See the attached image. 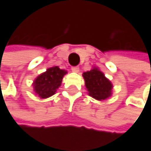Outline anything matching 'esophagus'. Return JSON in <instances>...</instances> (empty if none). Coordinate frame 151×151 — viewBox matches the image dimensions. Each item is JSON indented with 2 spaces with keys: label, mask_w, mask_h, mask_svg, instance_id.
I'll use <instances>...</instances> for the list:
<instances>
[{
  "label": "esophagus",
  "mask_w": 151,
  "mask_h": 151,
  "mask_svg": "<svg viewBox=\"0 0 151 151\" xmlns=\"http://www.w3.org/2000/svg\"><path fill=\"white\" fill-rule=\"evenodd\" d=\"M72 71H73V73H78L79 72V67H72Z\"/></svg>",
  "instance_id": "1"
}]
</instances>
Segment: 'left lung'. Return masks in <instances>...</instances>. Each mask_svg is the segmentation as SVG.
<instances>
[{
	"label": "left lung",
	"mask_w": 151,
	"mask_h": 151,
	"mask_svg": "<svg viewBox=\"0 0 151 151\" xmlns=\"http://www.w3.org/2000/svg\"><path fill=\"white\" fill-rule=\"evenodd\" d=\"M83 78L90 96L98 101H104L112 96L113 84L98 67H93L91 71L84 72Z\"/></svg>",
	"instance_id": "8db88e82"
}]
</instances>
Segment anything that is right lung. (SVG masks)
<instances>
[{"label":"right lung","mask_w":151,"mask_h":151,"mask_svg":"<svg viewBox=\"0 0 151 151\" xmlns=\"http://www.w3.org/2000/svg\"><path fill=\"white\" fill-rule=\"evenodd\" d=\"M67 71L60 69L57 66L49 67L46 72L41 73L33 81V91L37 96L45 99L55 95L57 89L61 85L63 77Z\"/></svg>","instance_id":"right-lung-1"}]
</instances>
